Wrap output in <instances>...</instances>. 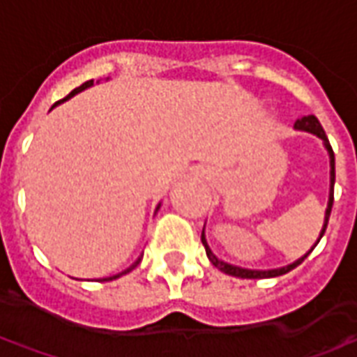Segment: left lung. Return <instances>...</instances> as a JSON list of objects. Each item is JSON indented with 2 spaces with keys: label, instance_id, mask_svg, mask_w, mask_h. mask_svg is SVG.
Returning a JSON list of instances; mask_svg holds the SVG:
<instances>
[{
  "label": "left lung",
  "instance_id": "obj_1",
  "mask_svg": "<svg viewBox=\"0 0 357 357\" xmlns=\"http://www.w3.org/2000/svg\"><path fill=\"white\" fill-rule=\"evenodd\" d=\"M294 128L296 130H302V132H307V133H314V135H317L319 139L323 141V145H325V149H327V153H329V160H331V189H329V204H327V210H325V224H323V229L321 233H319V239L323 237V233H325V229H327V224H329V216H331V208H333V195H335V153H333V147H331L329 139H327V135H325V130L321 128V124H319V120L314 116V114H310V116H302L298 118L296 122H294ZM319 239L315 241V245L319 243ZM201 241L202 245H204V248H206V256H208V260L212 262V266H216L220 271H224V273H227V275H233V277H241V279H268V277H279V275H284V273H289L291 269H294L296 266H300V264L304 262L307 258V255L312 252L315 248V245L310 250H307L306 255L302 256V258H298L296 262L289 264V266H284V268H277V269H247V268H239V266H231V264L224 262V260H220L218 256H214V252L210 250L208 243H206V237H204V229H202V235H201Z\"/></svg>",
  "mask_w": 357,
  "mask_h": 357
}]
</instances>
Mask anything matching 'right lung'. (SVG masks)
<instances>
[{"label": "right lung", "instance_id": "1", "mask_svg": "<svg viewBox=\"0 0 357 357\" xmlns=\"http://www.w3.org/2000/svg\"><path fill=\"white\" fill-rule=\"evenodd\" d=\"M91 86H93V80L84 82V84H82L80 88L73 89V91H70V93L66 95L65 99H61V101H57V102H55V105H59V102L66 101V99H70V97H73V95L80 93V91H84V89H88V88H91ZM158 206H160V204H158ZM158 206H156V210H158ZM139 262H141V258H137V260H135V262H133L132 266H130V268H128V269H124V271H120V273H118V275H112V277H109V279H102V281H112V279H118V277H122V275H126V273H130V271H132L133 268H137V264H139Z\"/></svg>", "mask_w": 357, "mask_h": 357}]
</instances>
